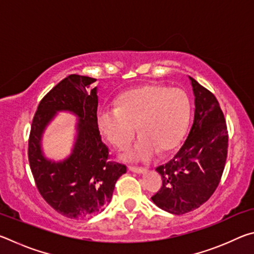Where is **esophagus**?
I'll return each mask as SVG.
<instances>
[{"label": "esophagus", "instance_id": "obj_1", "mask_svg": "<svg viewBox=\"0 0 254 254\" xmlns=\"http://www.w3.org/2000/svg\"><path fill=\"white\" fill-rule=\"evenodd\" d=\"M128 170H131L132 173H136V174H143L147 171V169L143 168V167H134V166H128Z\"/></svg>", "mask_w": 254, "mask_h": 254}]
</instances>
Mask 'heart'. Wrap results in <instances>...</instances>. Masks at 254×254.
<instances>
[{
    "mask_svg": "<svg viewBox=\"0 0 254 254\" xmlns=\"http://www.w3.org/2000/svg\"><path fill=\"white\" fill-rule=\"evenodd\" d=\"M190 101L179 88L147 84L126 92L117 106L98 112L97 124L107 141L126 148L137 131L141 134L133 147L123 153L127 160H148L177 147L190 119Z\"/></svg>",
    "mask_w": 254,
    "mask_h": 254,
    "instance_id": "1",
    "label": "heart"
}]
</instances>
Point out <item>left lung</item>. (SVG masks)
Masks as SVG:
<instances>
[{
  "instance_id": "8db88e82",
  "label": "left lung",
  "mask_w": 254,
  "mask_h": 254,
  "mask_svg": "<svg viewBox=\"0 0 254 254\" xmlns=\"http://www.w3.org/2000/svg\"><path fill=\"white\" fill-rule=\"evenodd\" d=\"M195 95L194 122L182 148L157 167L162 186L151 199L158 207L182 215L198 208L216 190L224 171L229 133L220 103L212 92L189 77Z\"/></svg>"
}]
</instances>
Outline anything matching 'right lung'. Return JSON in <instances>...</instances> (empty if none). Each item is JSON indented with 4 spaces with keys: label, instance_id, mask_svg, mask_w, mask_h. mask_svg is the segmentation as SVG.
Instances as JSON below:
<instances>
[{
    "label": "right lung",
    "instance_id": "right-lung-1",
    "mask_svg": "<svg viewBox=\"0 0 254 254\" xmlns=\"http://www.w3.org/2000/svg\"><path fill=\"white\" fill-rule=\"evenodd\" d=\"M87 76L69 75L46 94L34 114L29 135L28 158L34 183L47 203L68 218H86L104 209L115 183L127 166L111 161L97 124L98 97ZM69 110L80 118L79 134L69 158L53 163L42 156L44 127L56 111Z\"/></svg>",
    "mask_w": 254,
    "mask_h": 254
}]
</instances>
